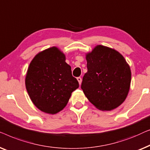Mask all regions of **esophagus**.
Listing matches in <instances>:
<instances>
[{
    "mask_svg": "<svg viewBox=\"0 0 150 150\" xmlns=\"http://www.w3.org/2000/svg\"><path fill=\"white\" fill-rule=\"evenodd\" d=\"M77 81H78V82H79V85H81V81H82V79H81V77H77Z\"/></svg>",
    "mask_w": 150,
    "mask_h": 150,
    "instance_id": "obj_1",
    "label": "esophagus"
}]
</instances>
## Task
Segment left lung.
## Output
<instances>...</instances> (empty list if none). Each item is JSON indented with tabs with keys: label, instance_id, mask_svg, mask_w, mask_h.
Here are the masks:
<instances>
[{
	"label": "left lung",
	"instance_id": "obj_1",
	"mask_svg": "<svg viewBox=\"0 0 150 150\" xmlns=\"http://www.w3.org/2000/svg\"><path fill=\"white\" fill-rule=\"evenodd\" d=\"M88 72L81 89L96 108L111 111L122 104L128 96L131 71L124 56L116 50L98 45L86 54Z\"/></svg>",
	"mask_w": 150,
	"mask_h": 150
}]
</instances>
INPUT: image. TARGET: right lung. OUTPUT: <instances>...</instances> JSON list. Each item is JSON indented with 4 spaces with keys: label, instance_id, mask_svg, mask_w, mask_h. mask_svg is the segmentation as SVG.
I'll list each match as a JSON object with an SVG mask.
<instances>
[{
    "label": "right lung",
    "instance_id": "1",
    "mask_svg": "<svg viewBox=\"0 0 150 150\" xmlns=\"http://www.w3.org/2000/svg\"><path fill=\"white\" fill-rule=\"evenodd\" d=\"M64 54L57 47L40 52L31 61L25 84L33 104L39 110L56 114L66 107L71 93L79 88Z\"/></svg>",
    "mask_w": 150,
    "mask_h": 150
}]
</instances>
